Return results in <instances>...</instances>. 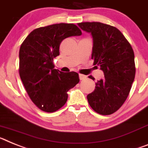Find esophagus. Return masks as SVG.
Masks as SVG:
<instances>
[{
    "instance_id": "1",
    "label": "esophagus",
    "mask_w": 148,
    "mask_h": 148,
    "mask_svg": "<svg viewBox=\"0 0 148 148\" xmlns=\"http://www.w3.org/2000/svg\"><path fill=\"white\" fill-rule=\"evenodd\" d=\"M79 79H81V80H83V79H85L86 78V76L84 75V74H79Z\"/></svg>"
}]
</instances>
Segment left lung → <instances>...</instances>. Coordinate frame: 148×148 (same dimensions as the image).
Returning a JSON list of instances; mask_svg holds the SVG:
<instances>
[{
  "mask_svg": "<svg viewBox=\"0 0 148 148\" xmlns=\"http://www.w3.org/2000/svg\"><path fill=\"white\" fill-rule=\"evenodd\" d=\"M78 26L93 38L92 59L101 66L104 78L87 95L92 110L100 115H111L127 98L136 75L134 52L119 29L101 22H81ZM97 67V66H96ZM90 79H94L92 76Z\"/></svg>",
  "mask_w": 148,
  "mask_h": 148,
  "instance_id": "left-lung-1",
  "label": "left lung"
}]
</instances>
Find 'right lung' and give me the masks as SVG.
Instances as JSON below:
<instances>
[{
    "label": "right lung",
    "instance_id": "obj_1",
    "mask_svg": "<svg viewBox=\"0 0 148 148\" xmlns=\"http://www.w3.org/2000/svg\"><path fill=\"white\" fill-rule=\"evenodd\" d=\"M82 32L77 25L60 23L33 29L19 51V75L29 98L43 112H53L65 104L68 92L79 81L74 71L54 69L62 40Z\"/></svg>",
    "mask_w": 148,
    "mask_h": 148
}]
</instances>
